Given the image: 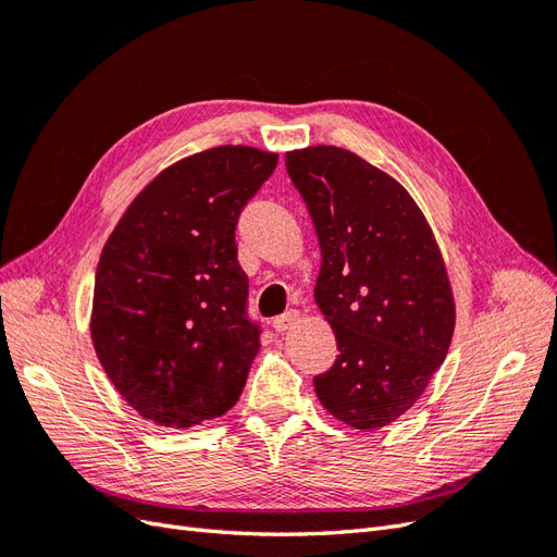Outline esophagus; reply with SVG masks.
I'll list each match as a JSON object with an SVG mask.
<instances>
[{
    "mask_svg": "<svg viewBox=\"0 0 557 557\" xmlns=\"http://www.w3.org/2000/svg\"><path fill=\"white\" fill-rule=\"evenodd\" d=\"M297 323H299V313H297V311H288V313H283V315L274 318V330H276V332H288V330H293Z\"/></svg>",
    "mask_w": 557,
    "mask_h": 557,
    "instance_id": "obj_1",
    "label": "esophagus"
}]
</instances>
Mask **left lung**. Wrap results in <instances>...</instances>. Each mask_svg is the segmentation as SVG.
<instances>
[{
  "mask_svg": "<svg viewBox=\"0 0 557 557\" xmlns=\"http://www.w3.org/2000/svg\"><path fill=\"white\" fill-rule=\"evenodd\" d=\"M285 170L318 234L313 297L339 348L315 395L348 428L379 430L425 393L453 339L440 244L404 185L346 148L290 150Z\"/></svg>",
  "mask_w": 557,
  "mask_h": 557,
  "instance_id": "left-lung-1",
  "label": "left lung"
}]
</instances>
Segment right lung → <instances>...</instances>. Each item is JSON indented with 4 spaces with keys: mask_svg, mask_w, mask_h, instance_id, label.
<instances>
[{
    "mask_svg": "<svg viewBox=\"0 0 557 557\" xmlns=\"http://www.w3.org/2000/svg\"><path fill=\"white\" fill-rule=\"evenodd\" d=\"M278 156L215 146L166 166L134 197L95 274L90 334L139 416L193 428L237 404L260 350L237 260L242 209Z\"/></svg>",
    "mask_w": 557,
    "mask_h": 557,
    "instance_id": "right-lung-1",
    "label": "right lung"
}]
</instances>
